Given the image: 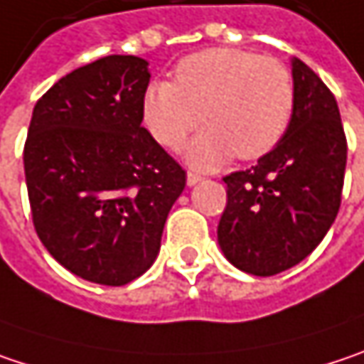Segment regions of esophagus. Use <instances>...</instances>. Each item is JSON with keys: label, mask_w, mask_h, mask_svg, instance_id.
Wrapping results in <instances>:
<instances>
[{"label": "esophagus", "mask_w": 364, "mask_h": 364, "mask_svg": "<svg viewBox=\"0 0 364 364\" xmlns=\"http://www.w3.org/2000/svg\"><path fill=\"white\" fill-rule=\"evenodd\" d=\"M200 180H203V178H200L198 173H195V171H188V173H186V184H188V186H195Z\"/></svg>", "instance_id": "obj_1"}]
</instances>
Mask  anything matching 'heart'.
<instances>
[{"instance_id":"obj_1","label":"heart","mask_w":364,"mask_h":364,"mask_svg":"<svg viewBox=\"0 0 364 364\" xmlns=\"http://www.w3.org/2000/svg\"><path fill=\"white\" fill-rule=\"evenodd\" d=\"M141 112L151 136L168 149H180L203 117L207 128L184 157L195 168L215 169L234 155L252 161L277 146L294 112V82L275 58L203 49L176 65L173 82L149 85Z\"/></svg>"}]
</instances>
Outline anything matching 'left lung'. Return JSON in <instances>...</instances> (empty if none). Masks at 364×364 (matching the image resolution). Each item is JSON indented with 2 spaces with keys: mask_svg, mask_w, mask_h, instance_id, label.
Returning a JSON list of instances; mask_svg holds the SVG:
<instances>
[{
  "mask_svg": "<svg viewBox=\"0 0 364 364\" xmlns=\"http://www.w3.org/2000/svg\"><path fill=\"white\" fill-rule=\"evenodd\" d=\"M292 80L294 112L284 139L255 168L223 178L221 252L240 272L261 277L306 259L342 200L348 146L336 97L299 58H292Z\"/></svg>",
  "mask_w": 364,
  "mask_h": 364,
  "instance_id": "obj_1",
  "label": "left lung"
}]
</instances>
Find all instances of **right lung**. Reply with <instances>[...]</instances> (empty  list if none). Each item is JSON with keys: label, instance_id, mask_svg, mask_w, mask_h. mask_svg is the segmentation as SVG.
<instances>
[{"label": "right lung", "instance_id": "right-lung-1", "mask_svg": "<svg viewBox=\"0 0 364 364\" xmlns=\"http://www.w3.org/2000/svg\"><path fill=\"white\" fill-rule=\"evenodd\" d=\"M149 80L146 60L107 55L65 74L33 109L24 173L35 230L92 284L124 286L153 265L186 186V171L141 126Z\"/></svg>", "mask_w": 364, "mask_h": 364}]
</instances>
